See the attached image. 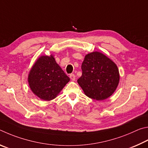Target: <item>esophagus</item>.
Here are the masks:
<instances>
[{
	"instance_id": "esophagus-1",
	"label": "esophagus",
	"mask_w": 148,
	"mask_h": 148,
	"mask_svg": "<svg viewBox=\"0 0 148 148\" xmlns=\"http://www.w3.org/2000/svg\"><path fill=\"white\" fill-rule=\"evenodd\" d=\"M69 77H70V79H71V81H74L75 80V75L74 74H70Z\"/></svg>"
}]
</instances>
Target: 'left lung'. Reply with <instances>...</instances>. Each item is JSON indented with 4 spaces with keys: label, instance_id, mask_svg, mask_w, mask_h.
<instances>
[{
    "label": "left lung",
    "instance_id": "left-lung-1",
    "mask_svg": "<svg viewBox=\"0 0 148 148\" xmlns=\"http://www.w3.org/2000/svg\"><path fill=\"white\" fill-rule=\"evenodd\" d=\"M82 76L77 80L85 95L97 101L107 99L118 87L120 74L116 64L100 52L85 56Z\"/></svg>",
    "mask_w": 148,
    "mask_h": 148
}]
</instances>
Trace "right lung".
Returning a JSON list of instances; mask_svg holds the SVG:
<instances>
[{"label": "right lung", "mask_w": 148, "mask_h": 148, "mask_svg": "<svg viewBox=\"0 0 148 148\" xmlns=\"http://www.w3.org/2000/svg\"><path fill=\"white\" fill-rule=\"evenodd\" d=\"M69 80L52 54L38 58L28 76L31 90L45 101L56 98Z\"/></svg>", "instance_id": "1"}]
</instances>
